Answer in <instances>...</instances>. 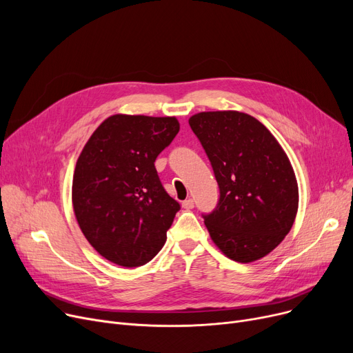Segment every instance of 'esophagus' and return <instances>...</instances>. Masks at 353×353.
I'll return each mask as SVG.
<instances>
[{"label": "esophagus", "mask_w": 353, "mask_h": 353, "mask_svg": "<svg viewBox=\"0 0 353 353\" xmlns=\"http://www.w3.org/2000/svg\"><path fill=\"white\" fill-rule=\"evenodd\" d=\"M181 206H183V209L190 210V209H193V208H194V200H193V199H188V200H184V201L181 203Z\"/></svg>", "instance_id": "obj_1"}]
</instances>
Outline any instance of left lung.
Masks as SVG:
<instances>
[{"mask_svg":"<svg viewBox=\"0 0 353 353\" xmlns=\"http://www.w3.org/2000/svg\"><path fill=\"white\" fill-rule=\"evenodd\" d=\"M189 124L219 184L216 208L201 214L212 240L240 263L266 256L298 212V183L283 148L261 121L239 111H205Z\"/></svg>","mask_w":353,"mask_h":353,"instance_id":"8db88e82","label":"left lung"}]
</instances>
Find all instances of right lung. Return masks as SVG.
I'll return each mask as SVG.
<instances>
[{"mask_svg": "<svg viewBox=\"0 0 353 353\" xmlns=\"http://www.w3.org/2000/svg\"><path fill=\"white\" fill-rule=\"evenodd\" d=\"M179 130L174 117L116 114L84 145L72 206L88 243L107 261L137 268L165 243L180 205L164 190L154 161Z\"/></svg>", "mask_w": 353, "mask_h": 353, "instance_id": "right-lung-1", "label": "right lung"}]
</instances>
